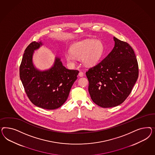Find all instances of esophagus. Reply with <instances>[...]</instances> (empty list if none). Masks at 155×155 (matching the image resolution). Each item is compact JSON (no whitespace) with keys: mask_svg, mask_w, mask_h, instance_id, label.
<instances>
[{"mask_svg":"<svg viewBox=\"0 0 155 155\" xmlns=\"http://www.w3.org/2000/svg\"><path fill=\"white\" fill-rule=\"evenodd\" d=\"M78 75H79V77H83L84 76V73L82 72V71H80V73H78Z\"/></svg>","mask_w":155,"mask_h":155,"instance_id":"1","label":"esophagus"}]
</instances>
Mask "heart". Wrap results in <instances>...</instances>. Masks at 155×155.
I'll return each instance as SVG.
<instances>
[{"label": "heart", "instance_id": "heart-1", "mask_svg": "<svg viewBox=\"0 0 155 155\" xmlns=\"http://www.w3.org/2000/svg\"><path fill=\"white\" fill-rule=\"evenodd\" d=\"M71 52L65 54L66 60L71 65L75 64L77 58H81L85 65L92 66L97 64L104 53L103 42L94 39H86L75 42L71 45Z\"/></svg>", "mask_w": 155, "mask_h": 155}]
</instances>
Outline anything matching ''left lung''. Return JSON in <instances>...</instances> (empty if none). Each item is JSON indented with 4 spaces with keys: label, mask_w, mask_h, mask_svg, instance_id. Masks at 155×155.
Instances as JSON below:
<instances>
[{
    "label": "left lung",
    "mask_w": 155,
    "mask_h": 155,
    "mask_svg": "<svg viewBox=\"0 0 155 155\" xmlns=\"http://www.w3.org/2000/svg\"><path fill=\"white\" fill-rule=\"evenodd\" d=\"M114 47L107 56L86 72L92 101L103 108L117 106L131 93L139 75L132 47L114 37Z\"/></svg>",
    "instance_id": "8db88e82"
}]
</instances>
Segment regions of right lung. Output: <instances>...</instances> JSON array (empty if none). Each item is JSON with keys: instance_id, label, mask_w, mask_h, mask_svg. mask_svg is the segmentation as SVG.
<instances>
[{"instance_id": "right-lung-1", "label": "right lung", "mask_w": 155, "mask_h": 155, "mask_svg": "<svg viewBox=\"0 0 155 155\" xmlns=\"http://www.w3.org/2000/svg\"><path fill=\"white\" fill-rule=\"evenodd\" d=\"M43 45L31 42L25 49L20 66V78L29 100L38 107L54 110L65 102L79 71L69 70L56 57L52 67L40 71L33 63L35 51Z\"/></svg>"}]
</instances>
